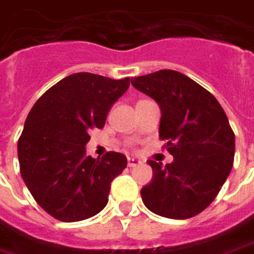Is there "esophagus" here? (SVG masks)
I'll return each instance as SVG.
<instances>
[{"mask_svg":"<svg viewBox=\"0 0 254 254\" xmlns=\"http://www.w3.org/2000/svg\"><path fill=\"white\" fill-rule=\"evenodd\" d=\"M140 161L136 160V158H131V157H128L127 158V165H128V168H134V166L139 165Z\"/></svg>","mask_w":254,"mask_h":254,"instance_id":"obj_1","label":"esophagus"}]
</instances>
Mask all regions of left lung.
I'll use <instances>...</instances> for the list:
<instances>
[{
	"label": "left lung",
	"mask_w": 254,
	"mask_h": 254,
	"mask_svg": "<svg viewBox=\"0 0 254 254\" xmlns=\"http://www.w3.org/2000/svg\"><path fill=\"white\" fill-rule=\"evenodd\" d=\"M131 84L161 108L160 139L175 157L162 168L149 161L151 183L140 190L151 212L188 219L212 203L234 162L236 138L218 100L193 79L175 70L134 77Z\"/></svg>",
	"instance_id": "1"
}]
</instances>
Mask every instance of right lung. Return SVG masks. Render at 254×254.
<instances>
[{"mask_svg":"<svg viewBox=\"0 0 254 254\" xmlns=\"http://www.w3.org/2000/svg\"><path fill=\"white\" fill-rule=\"evenodd\" d=\"M128 86V77L75 73L51 86L29 111L17 143L20 173L36 203L55 219L84 221L108 203L111 183L127 158L108 151L96 160L85 145L89 131L104 127Z\"/></svg>","mask_w":254,"mask_h":254,"instance_id":"obj_1","label":"right lung"}]
</instances>
